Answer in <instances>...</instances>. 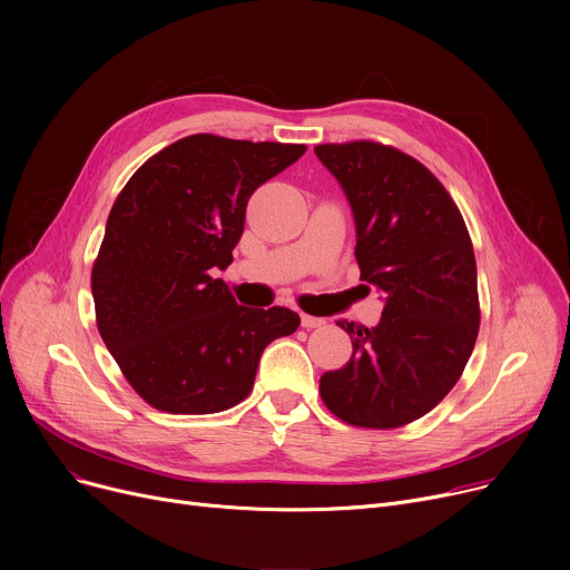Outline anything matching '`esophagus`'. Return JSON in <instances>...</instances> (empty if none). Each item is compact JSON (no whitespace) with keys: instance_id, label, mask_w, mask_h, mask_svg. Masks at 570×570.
I'll return each instance as SVG.
<instances>
[{"instance_id":"1","label":"esophagus","mask_w":570,"mask_h":570,"mask_svg":"<svg viewBox=\"0 0 570 570\" xmlns=\"http://www.w3.org/2000/svg\"><path fill=\"white\" fill-rule=\"evenodd\" d=\"M301 321H303V327H307V331H312V327H323L325 325V318L309 316V314H303Z\"/></svg>"}]
</instances>
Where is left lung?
I'll list each match as a JSON object with an SVG mask.
<instances>
[{"instance_id": "8db88e82", "label": "left lung", "mask_w": 570, "mask_h": 570, "mask_svg": "<svg viewBox=\"0 0 570 570\" xmlns=\"http://www.w3.org/2000/svg\"><path fill=\"white\" fill-rule=\"evenodd\" d=\"M346 194L361 279L383 295L374 327L337 321L353 355L321 376L344 423L393 430L432 411L464 372L478 309L475 256L458 205L413 157L372 140L316 145Z\"/></svg>"}]
</instances>
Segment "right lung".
Here are the masks:
<instances>
[{
  "label": "right lung",
  "mask_w": 570,
  "mask_h": 570,
  "mask_svg": "<svg viewBox=\"0 0 570 570\" xmlns=\"http://www.w3.org/2000/svg\"><path fill=\"white\" fill-rule=\"evenodd\" d=\"M305 145L196 134L147 159L119 191L92 267L97 325L134 391L166 413L243 402L269 342L297 331L286 307L235 303L233 263L249 196Z\"/></svg>",
  "instance_id": "1"
}]
</instances>
